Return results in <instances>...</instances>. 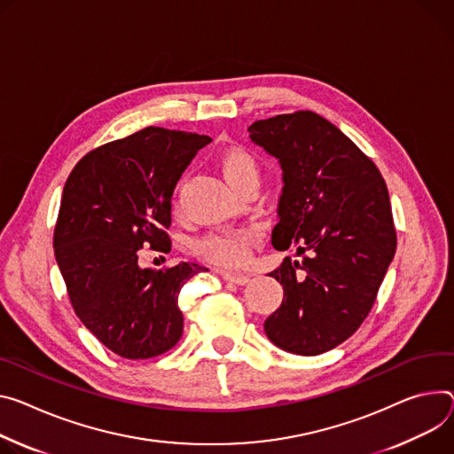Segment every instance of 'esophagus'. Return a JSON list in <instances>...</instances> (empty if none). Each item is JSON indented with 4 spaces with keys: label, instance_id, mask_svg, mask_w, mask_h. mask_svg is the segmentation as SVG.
Here are the masks:
<instances>
[{
    "label": "esophagus",
    "instance_id": "1",
    "mask_svg": "<svg viewBox=\"0 0 454 454\" xmlns=\"http://www.w3.org/2000/svg\"><path fill=\"white\" fill-rule=\"evenodd\" d=\"M221 275H223V278H224L226 282H233V284H237V286H244L246 282L250 280V277H248V275L233 273V271H228V270H223V271H221Z\"/></svg>",
    "mask_w": 454,
    "mask_h": 454
}]
</instances>
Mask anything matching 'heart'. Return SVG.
I'll use <instances>...</instances> for the list:
<instances>
[{
	"label": "heart",
	"instance_id": "b5f03b06",
	"mask_svg": "<svg viewBox=\"0 0 454 454\" xmlns=\"http://www.w3.org/2000/svg\"><path fill=\"white\" fill-rule=\"evenodd\" d=\"M219 167L235 190L248 181H259V162L252 152L242 146H228L219 157ZM259 237L261 231L252 226L223 228L199 239L195 250L204 261L233 268L248 259Z\"/></svg>",
	"mask_w": 454,
	"mask_h": 454
}]
</instances>
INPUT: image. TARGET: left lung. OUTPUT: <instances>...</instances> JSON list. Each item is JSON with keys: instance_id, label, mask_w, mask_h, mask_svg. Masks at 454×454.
<instances>
[{"instance_id": "obj_1", "label": "left lung", "mask_w": 454, "mask_h": 454, "mask_svg": "<svg viewBox=\"0 0 454 454\" xmlns=\"http://www.w3.org/2000/svg\"><path fill=\"white\" fill-rule=\"evenodd\" d=\"M248 132L282 167L273 248L301 257L270 273L284 299L264 332L284 351L315 356L348 340L377 301L396 250L387 186L377 164L315 112L255 121Z\"/></svg>"}]
</instances>
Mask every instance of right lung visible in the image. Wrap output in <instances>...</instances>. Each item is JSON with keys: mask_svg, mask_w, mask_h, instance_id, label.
<instances>
[{"mask_svg": "<svg viewBox=\"0 0 454 454\" xmlns=\"http://www.w3.org/2000/svg\"><path fill=\"white\" fill-rule=\"evenodd\" d=\"M208 136L143 129L89 152L70 172L54 254L75 315L110 351L145 360L183 335L181 287L206 268L139 266V250L168 254L172 195Z\"/></svg>", "mask_w": 454, "mask_h": 454, "instance_id": "right-lung-1", "label": "right lung"}]
</instances>
